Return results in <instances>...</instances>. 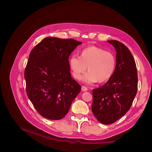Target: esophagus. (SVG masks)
Instances as JSON below:
<instances>
[{
    "label": "esophagus",
    "mask_w": 152,
    "mask_h": 152,
    "mask_svg": "<svg viewBox=\"0 0 152 152\" xmlns=\"http://www.w3.org/2000/svg\"><path fill=\"white\" fill-rule=\"evenodd\" d=\"M81 90L83 91V92H86V91H88V89L86 87H85V86H82V87H81Z\"/></svg>",
    "instance_id": "1"
}]
</instances>
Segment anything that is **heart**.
Returning <instances> with one entry per match:
<instances>
[{
	"instance_id": "obj_1",
	"label": "heart",
	"mask_w": 152,
	"mask_h": 152,
	"mask_svg": "<svg viewBox=\"0 0 152 152\" xmlns=\"http://www.w3.org/2000/svg\"><path fill=\"white\" fill-rule=\"evenodd\" d=\"M79 54V58L71 55L68 60L70 70L75 79H81L87 68L89 71L83 77L86 83H104L113 76L116 66V58L113 53L91 45L81 50Z\"/></svg>"
}]
</instances>
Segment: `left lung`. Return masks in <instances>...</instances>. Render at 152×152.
<instances>
[{
    "instance_id": "obj_1",
    "label": "left lung",
    "mask_w": 152,
    "mask_h": 152,
    "mask_svg": "<svg viewBox=\"0 0 152 152\" xmlns=\"http://www.w3.org/2000/svg\"><path fill=\"white\" fill-rule=\"evenodd\" d=\"M116 52V67L111 77L99 88L93 89L92 111L104 124L115 123L130 109L137 91L138 77L133 56L124 44L108 41Z\"/></svg>"
}]
</instances>
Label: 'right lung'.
<instances>
[{
    "label": "right lung",
    "mask_w": 152,
    "mask_h": 152,
    "mask_svg": "<svg viewBox=\"0 0 152 152\" xmlns=\"http://www.w3.org/2000/svg\"><path fill=\"white\" fill-rule=\"evenodd\" d=\"M81 44L47 37L31 50L25 71L26 94L42 116L62 119L80 92L81 86L71 77L68 58Z\"/></svg>",
    "instance_id": "right-lung-1"
}]
</instances>
